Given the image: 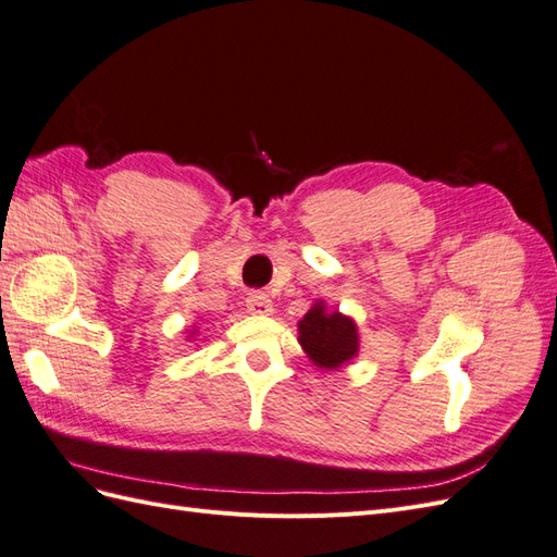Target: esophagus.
<instances>
[{
    "instance_id": "obj_1",
    "label": "esophagus",
    "mask_w": 557,
    "mask_h": 557,
    "mask_svg": "<svg viewBox=\"0 0 557 557\" xmlns=\"http://www.w3.org/2000/svg\"><path fill=\"white\" fill-rule=\"evenodd\" d=\"M246 309L252 313V315H269L274 311L272 307V299H269L264 293H250L246 297Z\"/></svg>"
}]
</instances>
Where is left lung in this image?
Listing matches in <instances>:
<instances>
[{
  "mask_svg": "<svg viewBox=\"0 0 557 557\" xmlns=\"http://www.w3.org/2000/svg\"><path fill=\"white\" fill-rule=\"evenodd\" d=\"M299 344L309 360L323 369H339L360 350L358 325L352 318L327 311L323 301H315L309 313L297 323Z\"/></svg>",
  "mask_w": 557,
  "mask_h": 557,
  "instance_id": "8db88e82",
  "label": "left lung"
}]
</instances>
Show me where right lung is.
<instances>
[{
	"label": "right lung",
	"instance_id": "right-lung-1",
	"mask_svg": "<svg viewBox=\"0 0 557 557\" xmlns=\"http://www.w3.org/2000/svg\"><path fill=\"white\" fill-rule=\"evenodd\" d=\"M193 334H195V332H193Z\"/></svg>",
	"mask_w": 557,
	"mask_h": 557
}]
</instances>
